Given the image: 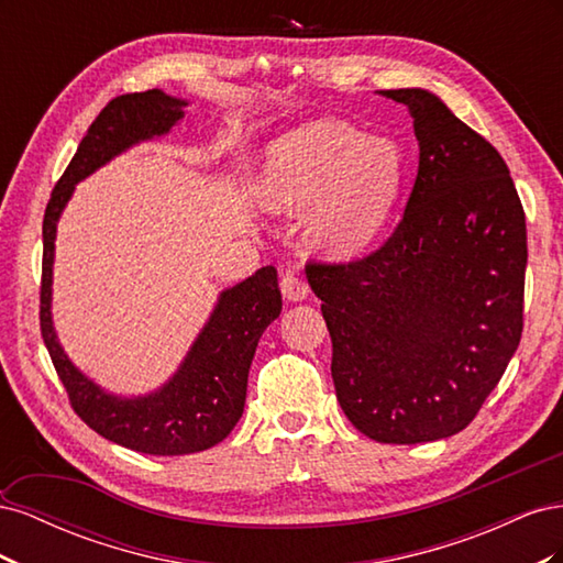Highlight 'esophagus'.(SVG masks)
<instances>
[{
	"label": "esophagus",
	"mask_w": 563,
	"mask_h": 563,
	"mask_svg": "<svg viewBox=\"0 0 563 563\" xmlns=\"http://www.w3.org/2000/svg\"><path fill=\"white\" fill-rule=\"evenodd\" d=\"M279 286H282V294H284V298H286V300H291V302L305 300V298H308V294H310L308 284H305L298 275H294V272H286V275H282Z\"/></svg>",
	"instance_id": "34e87169"
}]
</instances>
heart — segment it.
Returning a JSON list of instances; mask_svg holds the SVG:
<instances>
[{
    "label": "heart",
    "mask_w": 563,
    "mask_h": 563,
    "mask_svg": "<svg viewBox=\"0 0 563 563\" xmlns=\"http://www.w3.org/2000/svg\"><path fill=\"white\" fill-rule=\"evenodd\" d=\"M401 183V155L387 139L317 119L284 133L265 152L258 199L275 213L310 203V236L331 255H352L383 230Z\"/></svg>",
    "instance_id": "1"
}]
</instances>
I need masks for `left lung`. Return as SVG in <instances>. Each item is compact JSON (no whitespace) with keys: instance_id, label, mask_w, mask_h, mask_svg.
<instances>
[{"instance_id":"obj_1","label":"left lung","mask_w":563,"mask_h":563,"mask_svg":"<svg viewBox=\"0 0 563 563\" xmlns=\"http://www.w3.org/2000/svg\"><path fill=\"white\" fill-rule=\"evenodd\" d=\"M383 96L413 117L418 176L399 225L362 261L308 263L350 422L380 444L465 430L523 331L526 216L500 152L424 89Z\"/></svg>"}]
</instances>
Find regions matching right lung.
<instances>
[{"instance_id": "1", "label": "right lung", "mask_w": 563, "mask_h": 563, "mask_svg": "<svg viewBox=\"0 0 563 563\" xmlns=\"http://www.w3.org/2000/svg\"><path fill=\"white\" fill-rule=\"evenodd\" d=\"M185 106L187 100L166 96L159 89L112 98L89 126L73 162L67 164L51 192L42 225L40 327L75 413L100 437L150 455L207 451L232 432L244 413L255 347L263 331L282 312L277 269L272 265L225 288L174 378L145 397L110 395L84 376L58 343L51 319V282H54L56 228L67 199L73 197L79 180L91 176L112 157L122 155L135 143L172 131L183 119Z\"/></svg>"}]
</instances>
